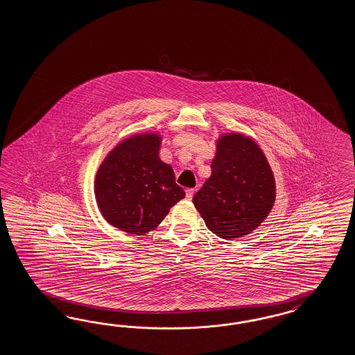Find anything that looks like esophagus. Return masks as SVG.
<instances>
[{
  "label": "esophagus",
  "instance_id": "1",
  "mask_svg": "<svg viewBox=\"0 0 355 355\" xmlns=\"http://www.w3.org/2000/svg\"><path fill=\"white\" fill-rule=\"evenodd\" d=\"M193 193H195V190H193V189H187V190H186V199L191 200V199H193Z\"/></svg>",
  "mask_w": 355,
  "mask_h": 355
}]
</instances>
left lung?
<instances>
[{"label":"left lung","instance_id":"obj_1","mask_svg":"<svg viewBox=\"0 0 355 355\" xmlns=\"http://www.w3.org/2000/svg\"><path fill=\"white\" fill-rule=\"evenodd\" d=\"M211 171L193 195L195 208L216 236H248L268 216L276 198L273 173L264 153L251 138L227 134L217 143Z\"/></svg>","mask_w":355,"mask_h":355}]
</instances>
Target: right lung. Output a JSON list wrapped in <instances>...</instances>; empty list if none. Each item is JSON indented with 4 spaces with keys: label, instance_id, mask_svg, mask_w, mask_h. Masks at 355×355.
<instances>
[{
    "label": "right lung",
    "instance_id": "right-lung-1",
    "mask_svg": "<svg viewBox=\"0 0 355 355\" xmlns=\"http://www.w3.org/2000/svg\"><path fill=\"white\" fill-rule=\"evenodd\" d=\"M162 139L143 134L122 141L96 174L97 205L110 225L130 234L155 229L184 198L172 166L159 157Z\"/></svg>",
    "mask_w": 355,
    "mask_h": 355
}]
</instances>
